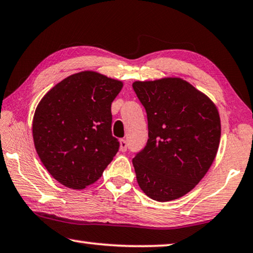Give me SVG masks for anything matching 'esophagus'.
I'll list each match as a JSON object with an SVG mask.
<instances>
[{"label": "esophagus", "mask_w": 253, "mask_h": 253, "mask_svg": "<svg viewBox=\"0 0 253 253\" xmlns=\"http://www.w3.org/2000/svg\"><path fill=\"white\" fill-rule=\"evenodd\" d=\"M119 144H120V150H122L123 152L127 150V141L126 140H124V138L119 140Z\"/></svg>", "instance_id": "obj_1"}]
</instances>
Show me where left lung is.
<instances>
[{
    "instance_id": "8db88e82",
    "label": "left lung",
    "mask_w": 253,
    "mask_h": 253,
    "mask_svg": "<svg viewBox=\"0 0 253 253\" xmlns=\"http://www.w3.org/2000/svg\"><path fill=\"white\" fill-rule=\"evenodd\" d=\"M133 88L149 130L147 145L133 158L137 183L154 201H174L194 189L214 161L219 111L209 96L177 77L135 81Z\"/></svg>"
}]
</instances>
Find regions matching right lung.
Masks as SVG:
<instances>
[{
    "label": "right lung",
    "mask_w": 253,
    "mask_h": 253,
    "mask_svg": "<svg viewBox=\"0 0 253 253\" xmlns=\"http://www.w3.org/2000/svg\"><path fill=\"white\" fill-rule=\"evenodd\" d=\"M123 81L95 71L63 79L35 109L32 131L40 161L55 180L84 189L102 176L119 149L111 104Z\"/></svg>",
    "instance_id": "1"
}]
</instances>
